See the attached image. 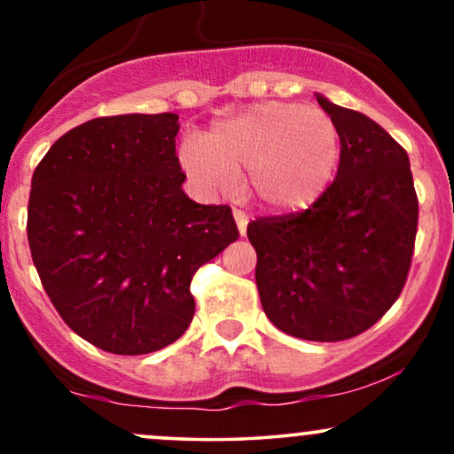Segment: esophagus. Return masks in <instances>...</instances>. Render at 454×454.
<instances>
[{"label":"esophagus","mask_w":454,"mask_h":454,"mask_svg":"<svg viewBox=\"0 0 454 454\" xmlns=\"http://www.w3.org/2000/svg\"><path fill=\"white\" fill-rule=\"evenodd\" d=\"M232 215H234V222H237V226H239V234H245V231H247V222H249V217L245 215V213L241 211V209H234L232 211Z\"/></svg>","instance_id":"esophagus-1"}]
</instances>
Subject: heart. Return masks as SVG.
I'll list each match as a JSON object with an SVG mask.
<instances>
[{"instance_id":"1","label":"heart","mask_w":454,"mask_h":454,"mask_svg":"<svg viewBox=\"0 0 454 454\" xmlns=\"http://www.w3.org/2000/svg\"><path fill=\"white\" fill-rule=\"evenodd\" d=\"M341 158L337 123L320 108L262 102L215 123L205 143L185 140L179 160L207 190H226L247 170V185L269 211H299L331 185Z\"/></svg>"}]
</instances>
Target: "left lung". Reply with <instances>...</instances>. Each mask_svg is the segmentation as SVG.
Returning <instances> with one entry per match:
<instances>
[{
  "label": "left lung",
  "mask_w": 454,
  "mask_h": 454,
  "mask_svg": "<svg viewBox=\"0 0 454 454\" xmlns=\"http://www.w3.org/2000/svg\"><path fill=\"white\" fill-rule=\"evenodd\" d=\"M337 123V176L309 209L247 226L256 286L279 331L307 341L361 335L403 290L419 198L405 149L367 114L316 93Z\"/></svg>",
  "instance_id": "8db88e82"
}]
</instances>
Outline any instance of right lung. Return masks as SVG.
Instances as JSON below:
<instances>
[{
	"mask_svg": "<svg viewBox=\"0 0 454 454\" xmlns=\"http://www.w3.org/2000/svg\"><path fill=\"white\" fill-rule=\"evenodd\" d=\"M176 132L175 113L91 119L31 176L35 270L66 325L100 350L179 340L194 317L192 278L239 237L231 207L187 198Z\"/></svg>",
	"mask_w": 454,
	"mask_h": 454,
	"instance_id": "obj_1",
	"label": "right lung"
}]
</instances>
